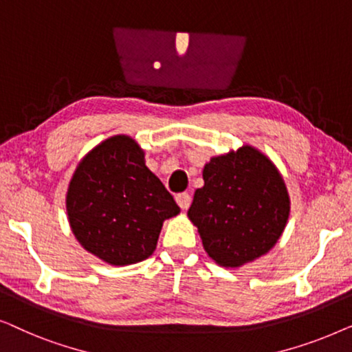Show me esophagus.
I'll return each instance as SVG.
<instances>
[{"label": "esophagus", "mask_w": 352, "mask_h": 352, "mask_svg": "<svg viewBox=\"0 0 352 352\" xmlns=\"http://www.w3.org/2000/svg\"><path fill=\"white\" fill-rule=\"evenodd\" d=\"M176 201H177V205H179L182 210H187L190 206L192 197L187 194V192H182V194H177L176 195Z\"/></svg>", "instance_id": "obj_1"}]
</instances>
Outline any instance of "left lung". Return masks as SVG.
<instances>
[{"label":"left lung","mask_w":352,"mask_h":352,"mask_svg":"<svg viewBox=\"0 0 352 352\" xmlns=\"http://www.w3.org/2000/svg\"><path fill=\"white\" fill-rule=\"evenodd\" d=\"M187 216L205 252L224 267L266 254L285 229L290 197L276 165L254 147L213 157L204 168Z\"/></svg>","instance_id":"obj_1"}]
</instances>
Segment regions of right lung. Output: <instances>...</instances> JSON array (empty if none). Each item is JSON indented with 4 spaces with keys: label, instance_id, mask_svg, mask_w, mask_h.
<instances>
[{
    "label": "right lung",
    "instance_id": "obj_1",
    "mask_svg": "<svg viewBox=\"0 0 352 352\" xmlns=\"http://www.w3.org/2000/svg\"><path fill=\"white\" fill-rule=\"evenodd\" d=\"M177 213L179 206L129 136L96 146L76 166L67 190L72 232L86 252L113 266L151 256L163 221Z\"/></svg>",
    "mask_w": 352,
    "mask_h": 352
}]
</instances>
